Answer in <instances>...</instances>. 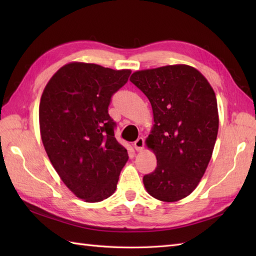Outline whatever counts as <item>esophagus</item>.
Wrapping results in <instances>:
<instances>
[{"label": "esophagus", "mask_w": 256, "mask_h": 256, "mask_svg": "<svg viewBox=\"0 0 256 256\" xmlns=\"http://www.w3.org/2000/svg\"><path fill=\"white\" fill-rule=\"evenodd\" d=\"M144 144H145V140H144V138H138L136 140H135L134 142V148L138 152H140V150H143V148H144Z\"/></svg>", "instance_id": "1"}]
</instances>
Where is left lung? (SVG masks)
Returning <instances> with one entry per match:
<instances>
[{
  "mask_svg": "<svg viewBox=\"0 0 256 256\" xmlns=\"http://www.w3.org/2000/svg\"><path fill=\"white\" fill-rule=\"evenodd\" d=\"M130 81L148 96L154 114L146 145L154 150L157 167L143 177L144 186L166 202L187 197L202 178L218 135L214 91L187 64L140 70Z\"/></svg>",
  "mask_w": 256,
  "mask_h": 256,
  "instance_id": "obj_1",
  "label": "left lung"
}]
</instances>
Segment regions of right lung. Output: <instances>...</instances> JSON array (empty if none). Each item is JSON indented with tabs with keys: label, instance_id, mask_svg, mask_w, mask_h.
<instances>
[{
	"label": "right lung",
	"instance_id": "add662e5",
	"mask_svg": "<svg viewBox=\"0 0 256 256\" xmlns=\"http://www.w3.org/2000/svg\"><path fill=\"white\" fill-rule=\"evenodd\" d=\"M130 74L131 70L72 62L52 76L42 94L40 126L46 153L64 184L86 202L116 192L128 160L114 136L116 123L108 108Z\"/></svg>",
	"mask_w": 256,
	"mask_h": 256
}]
</instances>
